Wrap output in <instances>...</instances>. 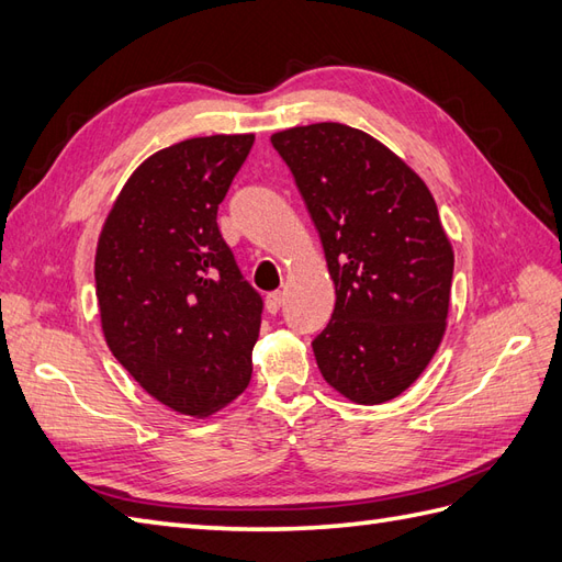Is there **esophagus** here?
Returning <instances> with one entry per match:
<instances>
[{
	"label": "esophagus",
	"instance_id": "obj_1",
	"mask_svg": "<svg viewBox=\"0 0 562 562\" xmlns=\"http://www.w3.org/2000/svg\"><path fill=\"white\" fill-rule=\"evenodd\" d=\"M281 305H283V293L281 291H273V293L267 295V310L271 314H277L281 310Z\"/></svg>",
	"mask_w": 562,
	"mask_h": 562
}]
</instances>
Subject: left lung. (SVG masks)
<instances>
[{
	"mask_svg": "<svg viewBox=\"0 0 562 562\" xmlns=\"http://www.w3.org/2000/svg\"><path fill=\"white\" fill-rule=\"evenodd\" d=\"M303 195L334 279L331 322L312 340L348 401L398 398L446 334L453 245L427 183L364 131L310 123L271 135Z\"/></svg>",
	"mask_w": 562,
	"mask_h": 562,
	"instance_id": "8db88e82",
	"label": "left lung"
}]
</instances>
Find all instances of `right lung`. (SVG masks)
I'll return each mask as SVG.
<instances>
[{"label": "right lung", "instance_id": "1", "mask_svg": "<svg viewBox=\"0 0 562 562\" xmlns=\"http://www.w3.org/2000/svg\"><path fill=\"white\" fill-rule=\"evenodd\" d=\"M252 133L164 147L131 173L94 255L102 334L138 384L176 413L210 417L248 389L262 297L216 210Z\"/></svg>", "mask_w": 562, "mask_h": 562}]
</instances>
